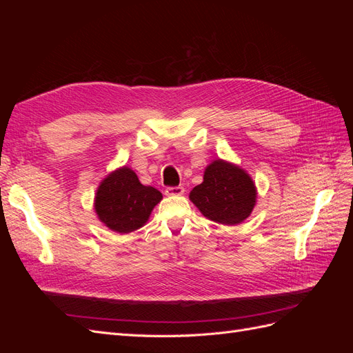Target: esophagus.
Here are the masks:
<instances>
[{"instance_id": "34e87169", "label": "esophagus", "mask_w": 353, "mask_h": 353, "mask_svg": "<svg viewBox=\"0 0 353 353\" xmlns=\"http://www.w3.org/2000/svg\"><path fill=\"white\" fill-rule=\"evenodd\" d=\"M184 191H185L184 187H181V185H178V187H166L165 194L166 196H183Z\"/></svg>"}]
</instances>
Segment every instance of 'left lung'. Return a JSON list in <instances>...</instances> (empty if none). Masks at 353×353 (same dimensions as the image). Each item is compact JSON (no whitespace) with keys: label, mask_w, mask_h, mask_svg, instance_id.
Wrapping results in <instances>:
<instances>
[{"label":"left lung","mask_w":353,"mask_h":353,"mask_svg":"<svg viewBox=\"0 0 353 353\" xmlns=\"http://www.w3.org/2000/svg\"><path fill=\"white\" fill-rule=\"evenodd\" d=\"M190 200L208 219L237 225L256 205V187L240 166L218 159L206 168L203 183L191 190Z\"/></svg>","instance_id":"obj_1"}]
</instances>
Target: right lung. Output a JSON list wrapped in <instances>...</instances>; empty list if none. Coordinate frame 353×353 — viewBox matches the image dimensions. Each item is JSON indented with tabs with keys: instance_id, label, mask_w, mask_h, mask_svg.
Here are the masks:
<instances>
[{
	"instance_id": "1",
	"label": "right lung",
	"mask_w": 353,
	"mask_h": 353,
	"mask_svg": "<svg viewBox=\"0 0 353 353\" xmlns=\"http://www.w3.org/2000/svg\"><path fill=\"white\" fill-rule=\"evenodd\" d=\"M160 200L159 190L143 185L134 170L123 166L101 181L94 208L105 227L126 234L141 228Z\"/></svg>"
}]
</instances>
